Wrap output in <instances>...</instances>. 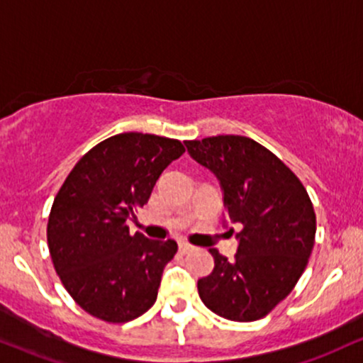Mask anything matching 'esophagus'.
<instances>
[{
	"instance_id": "obj_1",
	"label": "esophagus",
	"mask_w": 363,
	"mask_h": 363,
	"mask_svg": "<svg viewBox=\"0 0 363 363\" xmlns=\"http://www.w3.org/2000/svg\"><path fill=\"white\" fill-rule=\"evenodd\" d=\"M193 250H194V247L189 245L187 242H179V252H181V253H189Z\"/></svg>"
}]
</instances>
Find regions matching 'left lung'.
<instances>
[{"mask_svg":"<svg viewBox=\"0 0 363 363\" xmlns=\"http://www.w3.org/2000/svg\"><path fill=\"white\" fill-rule=\"evenodd\" d=\"M186 147L218 177L225 213L242 225L233 260L209 248L215 269L198 281L199 298L226 320H260L306 269L316 235L311 199L298 176L255 140L218 135L187 140Z\"/></svg>","mask_w":363,"mask_h":363,"instance_id":"obj_1","label":"left lung"}]
</instances>
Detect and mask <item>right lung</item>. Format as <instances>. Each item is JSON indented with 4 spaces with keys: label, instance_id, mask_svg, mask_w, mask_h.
I'll return each mask as SVG.
<instances>
[{
    "label": "right lung",
    "instance_id": "1",
    "mask_svg": "<svg viewBox=\"0 0 363 363\" xmlns=\"http://www.w3.org/2000/svg\"><path fill=\"white\" fill-rule=\"evenodd\" d=\"M186 152L179 140L120 133L74 165L52 204L47 243L65 291L91 316L126 323L154 306L174 240L130 235L164 169Z\"/></svg>",
    "mask_w": 363,
    "mask_h": 363
}]
</instances>
